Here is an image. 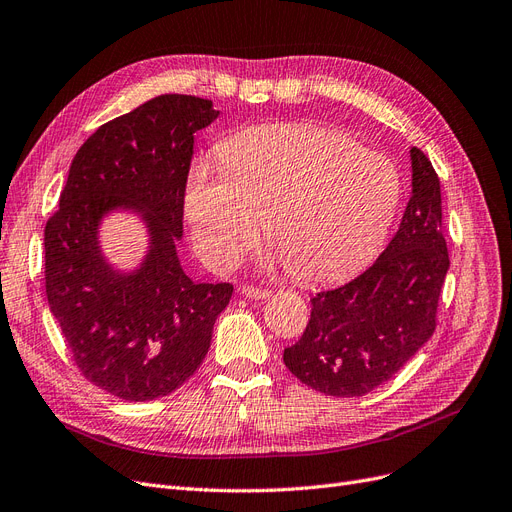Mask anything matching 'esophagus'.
<instances>
[{
  "instance_id": "obj_1",
  "label": "esophagus",
  "mask_w": 512,
  "mask_h": 512,
  "mask_svg": "<svg viewBox=\"0 0 512 512\" xmlns=\"http://www.w3.org/2000/svg\"><path fill=\"white\" fill-rule=\"evenodd\" d=\"M242 295L251 297V299H268L272 295L270 289H261V287H253V285H244L242 287Z\"/></svg>"
}]
</instances>
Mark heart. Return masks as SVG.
<instances>
[{"label":"heart","mask_w":512,"mask_h":512,"mask_svg":"<svg viewBox=\"0 0 512 512\" xmlns=\"http://www.w3.org/2000/svg\"><path fill=\"white\" fill-rule=\"evenodd\" d=\"M221 166L196 162L185 215L200 257L230 270L266 238L291 276L333 282L382 249L403 198L394 162L344 132L274 124L219 145Z\"/></svg>","instance_id":"1"}]
</instances>
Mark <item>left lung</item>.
<instances>
[{
	"label": "left lung",
	"mask_w": 512,
	"mask_h": 512,
	"mask_svg": "<svg viewBox=\"0 0 512 512\" xmlns=\"http://www.w3.org/2000/svg\"><path fill=\"white\" fill-rule=\"evenodd\" d=\"M441 185L411 147V198L386 251L348 285L312 297L310 323L285 348L287 369L329 396H363L388 382L437 327L449 270Z\"/></svg>",
	"instance_id": "obj_1"
}]
</instances>
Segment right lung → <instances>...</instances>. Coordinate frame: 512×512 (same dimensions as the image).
<instances>
[{
	"label": "right lung",
	"mask_w": 512,
	"mask_h": 512,
	"mask_svg": "<svg viewBox=\"0 0 512 512\" xmlns=\"http://www.w3.org/2000/svg\"><path fill=\"white\" fill-rule=\"evenodd\" d=\"M219 118L213 101L160 94L97 128L75 154L59 208L44 230L46 297L75 365L124 401L175 392L211 348L230 282H194L177 255L194 132ZM142 217L150 246L140 268L104 259L100 221Z\"/></svg>",
	"instance_id": "1"
}]
</instances>
